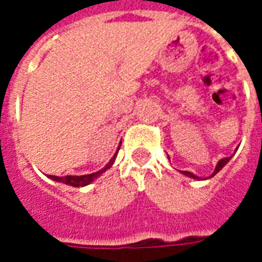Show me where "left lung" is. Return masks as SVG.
<instances>
[{
    "label": "left lung",
    "mask_w": 262,
    "mask_h": 262,
    "mask_svg": "<svg viewBox=\"0 0 262 262\" xmlns=\"http://www.w3.org/2000/svg\"><path fill=\"white\" fill-rule=\"evenodd\" d=\"M235 151H236V149H235ZM231 158H232V156H228V158H223V159H220L219 162H217V164H216L215 171L212 172L211 177H213V175L217 174V172H219L220 170H222V168H223L224 166H226V164L228 163V162H230V159H231ZM168 159H170V158H168ZM181 172H182L183 175H186V177H189V178L201 179V178H200V177H197V175H194V174H193V172H190V171H181Z\"/></svg>",
    "instance_id": "1"
}]
</instances>
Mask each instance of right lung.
I'll return each mask as SVG.
<instances>
[{
    "mask_svg": "<svg viewBox=\"0 0 262 262\" xmlns=\"http://www.w3.org/2000/svg\"><path fill=\"white\" fill-rule=\"evenodd\" d=\"M121 143H122V141H121ZM119 147H121V144L118 145V149H117V152H115V155L113 156L110 162L106 164V167H103L102 170H99V171L92 172V174H85V175H67V177L47 175V177H49L50 179H53V181H55V182L65 183V185H69V186H73V187L87 186V185H90L91 182H94L95 179L98 178L99 175L102 174V172H104L106 170H108V168L113 166V163H114V160H115V156H117V154H118L119 151Z\"/></svg>",
    "mask_w": 262,
    "mask_h": 262,
    "instance_id": "1",
    "label": "right lung"
}]
</instances>
